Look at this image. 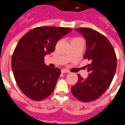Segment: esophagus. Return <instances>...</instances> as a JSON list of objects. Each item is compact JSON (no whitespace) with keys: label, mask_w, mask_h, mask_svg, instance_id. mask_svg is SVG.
I'll list each match as a JSON object with an SVG mask.
<instances>
[{"label":"esophagus","mask_w":125,"mask_h":125,"mask_svg":"<svg viewBox=\"0 0 125 125\" xmlns=\"http://www.w3.org/2000/svg\"><path fill=\"white\" fill-rule=\"evenodd\" d=\"M61 72L62 73H69V71H68L67 69H62L61 70Z\"/></svg>","instance_id":"34e87169"}]
</instances>
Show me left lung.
<instances>
[{
	"mask_svg": "<svg viewBox=\"0 0 125 125\" xmlns=\"http://www.w3.org/2000/svg\"><path fill=\"white\" fill-rule=\"evenodd\" d=\"M76 31L86 40L84 58L90 61V64L86 66L89 76L83 79L78 74V81L72 88V93L82 102H91L103 94L111 84L116 70V55L109 40L98 31L83 27Z\"/></svg>",
	"mask_w": 125,
	"mask_h": 125,
	"instance_id": "8db88e82",
	"label": "left lung"
}]
</instances>
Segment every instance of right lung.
I'll use <instances>...</instances> for the list:
<instances>
[{
  "mask_svg": "<svg viewBox=\"0 0 125 125\" xmlns=\"http://www.w3.org/2000/svg\"><path fill=\"white\" fill-rule=\"evenodd\" d=\"M71 31L64 27H36L18 42L12 56L11 67L18 87L30 99L39 101L53 92L61 69L47 66L44 57L53 52L57 42Z\"/></svg>",
  "mask_w": 125,
  "mask_h": 125,
  "instance_id": "add662e5",
  "label": "right lung"
}]
</instances>
